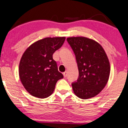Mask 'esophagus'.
I'll list each match as a JSON object with an SVG mask.
<instances>
[{"label": "esophagus", "instance_id": "esophagus-1", "mask_svg": "<svg viewBox=\"0 0 128 128\" xmlns=\"http://www.w3.org/2000/svg\"><path fill=\"white\" fill-rule=\"evenodd\" d=\"M63 75H64V77H67V71H66L65 72H64L63 73Z\"/></svg>", "mask_w": 128, "mask_h": 128}]
</instances>
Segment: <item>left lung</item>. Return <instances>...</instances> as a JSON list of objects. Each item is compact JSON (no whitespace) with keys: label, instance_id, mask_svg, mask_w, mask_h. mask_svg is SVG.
<instances>
[{"label":"left lung","instance_id":"left-lung-1","mask_svg":"<svg viewBox=\"0 0 128 128\" xmlns=\"http://www.w3.org/2000/svg\"><path fill=\"white\" fill-rule=\"evenodd\" d=\"M75 54L79 70L77 81L72 83L76 96L87 99L98 95L108 82L110 64L102 46L84 36L67 38Z\"/></svg>","mask_w":128,"mask_h":128}]
</instances>
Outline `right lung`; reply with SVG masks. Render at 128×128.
<instances>
[{
    "instance_id": "obj_1",
    "label": "right lung",
    "mask_w": 128,
    "mask_h": 128,
    "mask_svg": "<svg viewBox=\"0 0 128 128\" xmlns=\"http://www.w3.org/2000/svg\"><path fill=\"white\" fill-rule=\"evenodd\" d=\"M65 40V36L44 38L34 42L23 53L19 64V77L32 96L41 99L50 96L57 81L63 78L53 54Z\"/></svg>"
}]
</instances>
